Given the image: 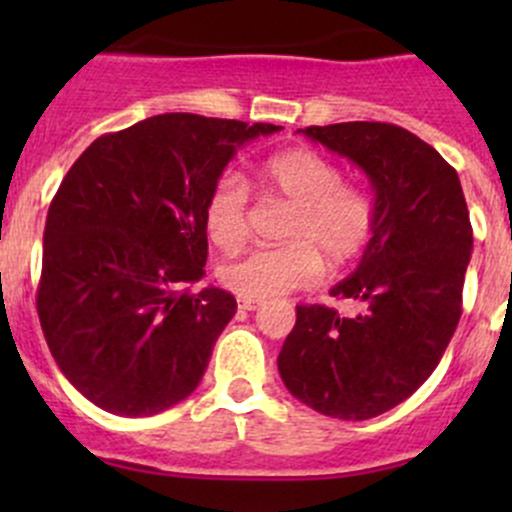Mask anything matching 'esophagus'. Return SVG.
Masks as SVG:
<instances>
[{"label": "esophagus", "mask_w": 512, "mask_h": 512, "mask_svg": "<svg viewBox=\"0 0 512 512\" xmlns=\"http://www.w3.org/2000/svg\"><path fill=\"white\" fill-rule=\"evenodd\" d=\"M260 307V299H240L242 312H252V309Z\"/></svg>", "instance_id": "1"}]
</instances>
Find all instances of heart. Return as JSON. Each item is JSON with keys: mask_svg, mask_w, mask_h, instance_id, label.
I'll return each instance as SVG.
<instances>
[{"mask_svg": "<svg viewBox=\"0 0 512 512\" xmlns=\"http://www.w3.org/2000/svg\"><path fill=\"white\" fill-rule=\"evenodd\" d=\"M265 195L292 203L282 223V245L257 247L220 267L223 285L242 299H270L312 285L324 265L337 270L364 255L376 232V205L369 193L344 183V170L312 148H289L257 170ZM210 240L232 250L250 227V188L227 173L205 200Z\"/></svg>", "mask_w": 512, "mask_h": 512, "instance_id": "b5f03b06", "label": "heart"}]
</instances>
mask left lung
<instances>
[{
    "label": "left lung",
    "instance_id": "8db88e82",
    "mask_svg": "<svg viewBox=\"0 0 512 512\" xmlns=\"http://www.w3.org/2000/svg\"><path fill=\"white\" fill-rule=\"evenodd\" d=\"M302 133L369 175L376 232L354 275L332 287L359 312L299 304L277 366L302 404L366 421L409 399L446 352L463 312L473 227L456 170L406 128L352 121Z\"/></svg>",
    "mask_w": 512,
    "mask_h": 512
}]
</instances>
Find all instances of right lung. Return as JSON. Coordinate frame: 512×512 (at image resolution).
<instances>
[{
    "instance_id": "right-lung-1",
    "label": "right lung",
    "mask_w": 512,
    "mask_h": 512,
    "mask_svg": "<svg viewBox=\"0 0 512 512\" xmlns=\"http://www.w3.org/2000/svg\"><path fill=\"white\" fill-rule=\"evenodd\" d=\"M272 123L163 113L96 138L61 180L44 227L36 312L51 356L98 409L153 416L195 391L230 292L205 275V200Z\"/></svg>"
}]
</instances>
